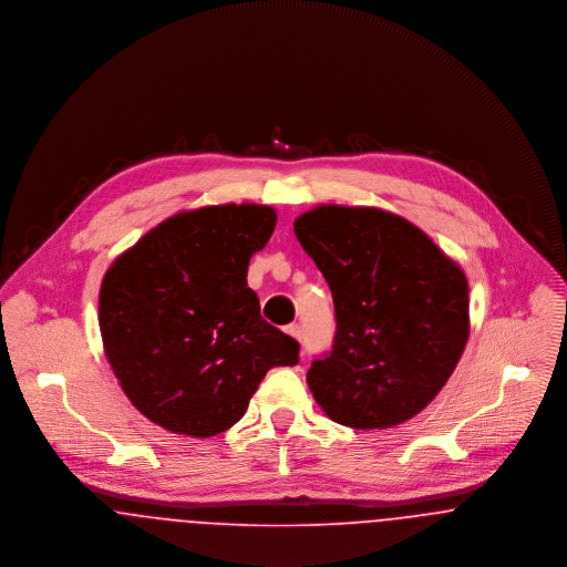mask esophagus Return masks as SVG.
<instances>
[{
	"label": "esophagus",
	"instance_id": "1",
	"mask_svg": "<svg viewBox=\"0 0 567 567\" xmlns=\"http://www.w3.org/2000/svg\"><path fill=\"white\" fill-rule=\"evenodd\" d=\"M286 332H288L290 337H295L297 341H300V339H302V330H300V327H298V324H290V327L286 328Z\"/></svg>",
	"mask_w": 567,
	"mask_h": 567
}]
</instances>
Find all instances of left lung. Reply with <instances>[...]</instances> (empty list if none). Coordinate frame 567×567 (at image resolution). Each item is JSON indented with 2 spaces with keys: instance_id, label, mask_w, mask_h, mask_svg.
Returning <instances> with one entry per match:
<instances>
[{
  "instance_id": "8db88e82",
  "label": "left lung",
  "mask_w": 567,
  "mask_h": 567,
  "mask_svg": "<svg viewBox=\"0 0 567 567\" xmlns=\"http://www.w3.org/2000/svg\"><path fill=\"white\" fill-rule=\"evenodd\" d=\"M334 302L332 350L307 384L328 416L388 429L422 412L470 337V288L440 247L388 210L324 205L295 221Z\"/></svg>"
}]
</instances>
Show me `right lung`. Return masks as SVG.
<instances>
[{"mask_svg": "<svg viewBox=\"0 0 567 567\" xmlns=\"http://www.w3.org/2000/svg\"><path fill=\"white\" fill-rule=\"evenodd\" d=\"M262 205L177 213L106 270L100 332L132 405L181 435L239 422L272 367L298 362L297 339L260 316L247 286L251 254L275 230Z\"/></svg>", "mask_w": 567, "mask_h": 567, "instance_id": "right-lung-1", "label": "right lung"}]
</instances>
